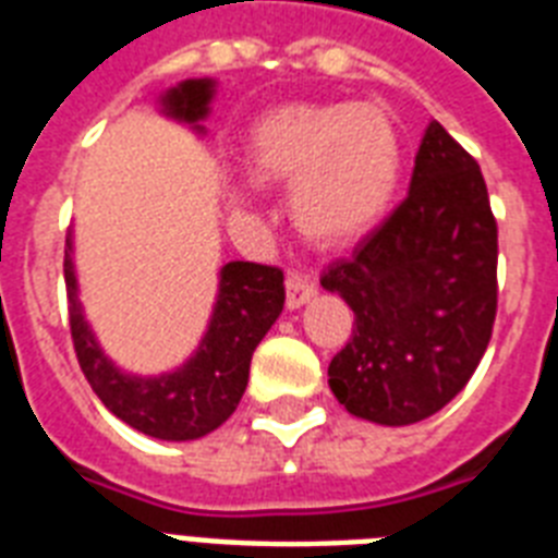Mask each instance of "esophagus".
<instances>
[{"mask_svg": "<svg viewBox=\"0 0 558 558\" xmlns=\"http://www.w3.org/2000/svg\"><path fill=\"white\" fill-rule=\"evenodd\" d=\"M315 298V283L306 275L292 271L287 278V306L289 310H301L303 303H310Z\"/></svg>", "mask_w": 558, "mask_h": 558, "instance_id": "obj_1", "label": "esophagus"}]
</instances>
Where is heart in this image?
<instances>
[{
	"instance_id": "1",
	"label": "heart",
	"mask_w": 558,
	"mask_h": 558,
	"mask_svg": "<svg viewBox=\"0 0 558 558\" xmlns=\"http://www.w3.org/2000/svg\"><path fill=\"white\" fill-rule=\"evenodd\" d=\"M401 137L375 102H287L257 117L243 171L260 189H287L289 220L312 246L343 248L381 223L401 183ZM246 194H232L243 211Z\"/></svg>"
}]
</instances>
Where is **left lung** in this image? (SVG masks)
<instances>
[{
    "label": "left lung",
    "mask_w": 558,
    "mask_h": 558,
    "mask_svg": "<svg viewBox=\"0 0 558 558\" xmlns=\"http://www.w3.org/2000/svg\"><path fill=\"white\" fill-rule=\"evenodd\" d=\"M499 229L478 162L429 122L407 201L320 287L355 312L329 389L355 418L407 427L459 396L496 320Z\"/></svg>",
    "instance_id": "1"
}]
</instances>
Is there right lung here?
<instances>
[{"mask_svg": "<svg viewBox=\"0 0 558 558\" xmlns=\"http://www.w3.org/2000/svg\"><path fill=\"white\" fill-rule=\"evenodd\" d=\"M215 80H183L160 97V111L203 134ZM65 289L76 361L90 389L117 418L160 441H194L223 424L246 392L257 343L283 312V271L232 260L220 269L217 301L194 355L171 373L131 375L102 352L85 320L74 266V238L65 240Z\"/></svg>", "mask_w": 558, "mask_h": 558, "instance_id": "add662e5", "label": "right lung"}]
</instances>
